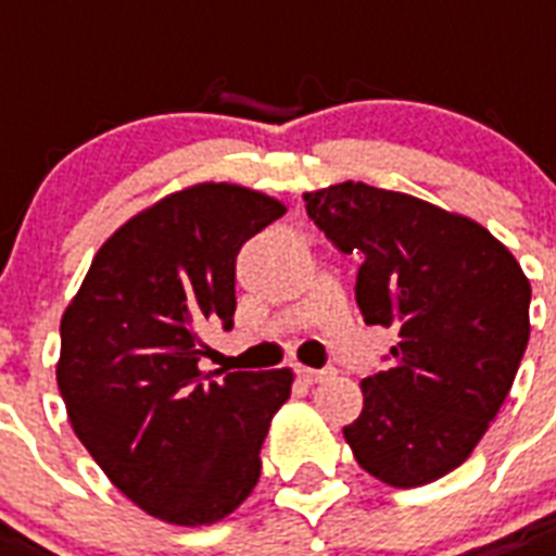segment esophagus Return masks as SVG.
<instances>
[{"mask_svg": "<svg viewBox=\"0 0 556 556\" xmlns=\"http://www.w3.org/2000/svg\"><path fill=\"white\" fill-rule=\"evenodd\" d=\"M293 371H296V377H300L302 382H308V386H314V382L328 380V377H331V374H333L331 368H323V371H317V368H305V365H296Z\"/></svg>", "mask_w": 556, "mask_h": 556, "instance_id": "obj_1", "label": "esophagus"}]
</instances>
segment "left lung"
<instances>
[{"mask_svg":"<svg viewBox=\"0 0 556 556\" xmlns=\"http://www.w3.org/2000/svg\"><path fill=\"white\" fill-rule=\"evenodd\" d=\"M302 200L342 254L363 256L365 323L400 331L388 371L363 380L345 442L394 489L440 480L471 457L511 391L531 331L526 274L480 223L408 193L342 182Z\"/></svg>","mask_w":556,"mask_h":556,"instance_id":"left-lung-1","label":"left lung"}]
</instances>
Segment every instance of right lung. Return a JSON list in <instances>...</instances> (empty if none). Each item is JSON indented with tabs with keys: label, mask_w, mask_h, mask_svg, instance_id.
Masks as SVG:
<instances>
[{
	"label": "right lung",
	"mask_w": 556,
	"mask_h": 556,
	"mask_svg": "<svg viewBox=\"0 0 556 556\" xmlns=\"http://www.w3.org/2000/svg\"><path fill=\"white\" fill-rule=\"evenodd\" d=\"M282 214L242 185L170 193L99 248L62 314L67 419L108 480L156 520L211 526L260 482L293 374L202 371V333L231 331L239 248Z\"/></svg>",
	"instance_id": "add662e5"
}]
</instances>
